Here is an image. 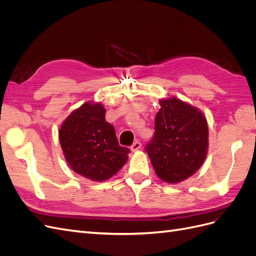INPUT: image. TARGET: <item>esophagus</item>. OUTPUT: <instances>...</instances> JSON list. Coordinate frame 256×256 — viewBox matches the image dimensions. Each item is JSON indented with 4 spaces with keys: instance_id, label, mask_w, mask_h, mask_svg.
Returning a JSON list of instances; mask_svg holds the SVG:
<instances>
[{
    "instance_id": "esophagus-1",
    "label": "esophagus",
    "mask_w": 256,
    "mask_h": 256,
    "mask_svg": "<svg viewBox=\"0 0 256 256\" xmlns=\"http://www.w3.org/2000/svg\"><path fill=\"white\" fill-rule=\"evenodd\" d=\"M141 143L140 142H138V141H136L132 145H131V147H130V150H132V152H136V150H140L141 148Z\"/></svg>"
}]
</instances>
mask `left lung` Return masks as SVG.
Returning a JSON list of instances; mask_svg holds the SVG:
<instances>
[{"label": "left lung", "instance_id": "obj_1", "mask_svg": "<svg viewBox=\"0 0 256 256\" xmlns=\"http://www.w3.org/2000/svg\"><path fill=\"white\" fill-rule=\"evenodd\" d=\"M154 134L146 145L161 180L178 184L196 173L208 150V125L203 112L176 97L160 99Z\"/></svg>", "mask_w": 256, "mask_h": 256}]
</instances>
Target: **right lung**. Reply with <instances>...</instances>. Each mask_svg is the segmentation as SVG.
Masks as SVG:
<instances>
[{"mask_svg":"<svg viewBox=\"0 0 256 256\" xmlns=\"http://www.w3.org/2000/svg\"><path fill=\"white\" fill-rule=\"evenodd\" d=\"M62 150L74 172L94 182L109 180L125 166L129 148L118 144L114 127L106 122L99 102H85L58 130Z\"/></svg>","mask_w":256,"mask_h":256,"instance_id":"1","label":"right lung"}]
</instances>
